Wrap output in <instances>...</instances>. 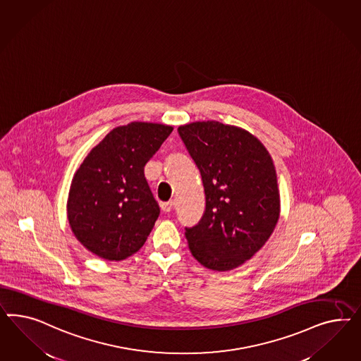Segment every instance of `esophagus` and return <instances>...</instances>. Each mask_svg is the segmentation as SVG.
<instances>
[{
    "label": "esophagus",
    "instance_id": "1",
    "mask_svg": "<svg viewBox=\"0 0 361 361\" xmlns=\"http://www.w3.org/2000/svg\"><path fill=\"white\" fill-rule=\"evenodd\" d=\"M160 208L165 213H169V212H172L173 209H175V201H168V202H161L160 204Z\"/></svg>",
    "mask_w": 361,
    "mask_h": 361
}]
</instances>
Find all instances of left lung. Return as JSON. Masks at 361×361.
<instances>
[{
    "label": "left lung",
    "mask_w": 361,
    "mask_h": 361,
    "mask_svg": "<svg viewBox=\"0 0 361 361\" xmlns=\"http://www.w3.org/2000/svg\"><path fill=\"white\" fill-rule=\"evenodd\" d=\"M205 190V212L185 228L192 255L228 271L250 259L273 234L281 200L273 159L250 132L219 121L178 127Z\"/></svg>",
    "instance_id": "8db88e82"
}]
</instances>
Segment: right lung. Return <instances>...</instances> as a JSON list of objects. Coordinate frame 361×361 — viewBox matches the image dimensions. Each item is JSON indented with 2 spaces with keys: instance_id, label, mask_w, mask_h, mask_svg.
I'll return each instance as SVG.
<instances>
[{
  "instance_id": "right-lung-1",
  "label": "right lung",
  "mask_w": 361,
  "mask_h": 361,
  "mask_svg": "<svg viewBox=\"0 0 361 361\" xmlns=\"http://www.w3.org/2000/svg\"><path fill=\"white\" fill-rule=\"evenodd\" d=\"M172 131L133 121L114 128L86 156L70 186L67 219L88 252L121 261L144 245L160 214L144 166Z\"/></svg>"
}]
</instances>
